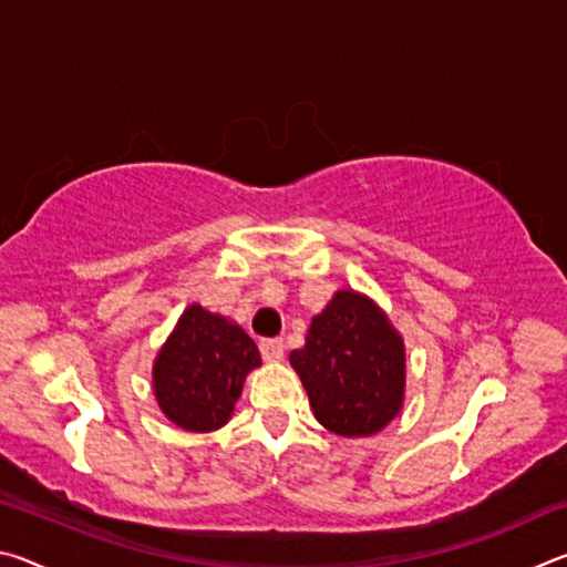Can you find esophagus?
I'll use <instances>...</instances> for the list:
<instances>
[{
  "instance_id": "obj_1",
  "label": "esophagus",
  "mask_w": 567,
  "mask_h": 567,
  "mask_svg": "<svg viewBox=\"0 0 567 567\" xmlns=\"http://www.w3.org/2000/svg\"><path fill=\"white\" fill-rule=\"evenodd\" d=\"M260 352H262L265 362H280L285 354V344H282V340H262Z\"/></svg>"
}]
</instances>
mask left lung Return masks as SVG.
<instances>
[{"mask_svg":"<svg viewBox=\"0 0 567 567\" xmlns=\"http://www.w3.org/2000/svg\"><path fill=\"white\" fill-rule=\"evenodd\" d=\"M320 425L340 437H370L405 405V340L364 292L342 287L290 352Z\"/></svg>","mask_w":567,"mask_h":567,"instance_id":"left-lung-1","label":"left lung"}]
</instances>
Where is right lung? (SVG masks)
<instances>
[{
  "label": "right lung",
  "instance_id": "obj_1",
  "mask_svg": "<svg viewBox=\"0 0 567 567\" xmlns=\"http://www.w3.org/2000/svg\"><path fill=\"white\" fill-rule=\"evenodd\" d=\"M255 340L225 315L189 305L152 364V390L172 425L215 433L227 425L249 372L260 368Z\"/></svg>",
  "mask_w": 567,
  "mask_h": 567
}]
</instances>
